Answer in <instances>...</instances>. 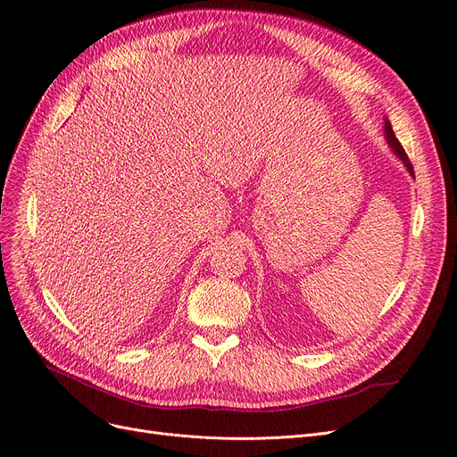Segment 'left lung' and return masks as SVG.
Segmentation results:
<instances>
[{
  "instance_id": "left-lung-1",
  "label": "left lung",
  "mask_w": 457,
  "mask_h": 457,
  "mask_svg": "<svg viewBox=\"0 0 457 457\" xmlns=\"http://www.w3.org/2000/svg\"><path fill=\"white\" fill-rule=\"evenodd\" d=\"M385 137H386V140H388V144H390L392 152H394L401 161H403V165L407 167V170L411 172V176H414L412 162L409 161V157H407V154H405V150H403V145H401L399 140L395 138V133H394V129H392V125H390L388 120H385Z\"/></svg>"
}]
</instances>
